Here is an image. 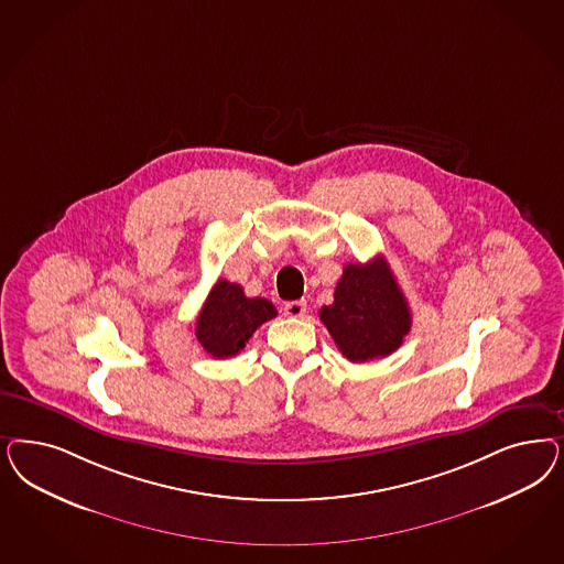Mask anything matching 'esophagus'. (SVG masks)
<instances>
[{
  "instance_id": "1",
  "label": "esophagus",
  "mask_w": 564,
  "mask_h": 564,
  "mask_svg": "<svg viewBox=\"0 0 564 564\" xmlns=\"http://www.w3.org/2000/svg\"><path fill=\"white\" fill-rule=\"evenodd\" d=\"M307 313V301H289L284 305V315L289 317H303Z\"/></svg>"
}]
</instances>
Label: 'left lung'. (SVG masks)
<instances>
[{
    "instance_id": "1",
    "label": "left lung",
    "mask_w": 564,
    "mask_h": 564,
    "mask_svg": "<svg viewBox=\"0 0 564 564\" xmlns=\"http://www.w3.org/2000/svg\"><path fill=\"white\" fill-rule=\"evenodd\" d=\"M340 352L365 364L394 352L411 329V310L383 257L348 263L336 284L334 303L319 311Z\"/></svg>"
}]
</instances>
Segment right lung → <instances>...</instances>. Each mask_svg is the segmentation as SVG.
I'll list each match as a JSON object with an SVG mask.
<instances>
[{
  "instance_id": "1",
  "label": "right lung",
  "mask_w": 564,
  "mask_h": 564,
  "mask_svg": "<svg viewBox=\"0 0 564 564\" xmlns=\"http://www.w3.org/2000/svg\"><path fill=\"white\" fill-rule=\"evenodd\" d=\"M275 315L278 311L268 299H249L242 286L218 280L205 299L195 336L212 357H235L249 343L254 329Z\"/></svg>"
}]
</instances>
